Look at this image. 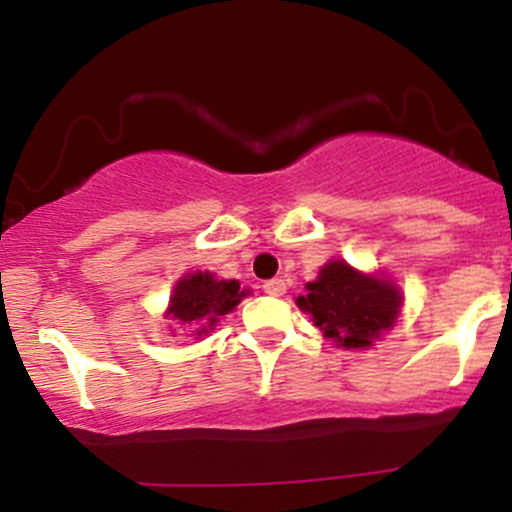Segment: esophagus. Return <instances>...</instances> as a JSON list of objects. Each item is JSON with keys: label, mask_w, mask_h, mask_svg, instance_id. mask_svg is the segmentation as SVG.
Here are the masks:
<instances>
[{"label": "esophagus", "mask_w": 512, "mask_h": 512, "mask_svg": "<svg viewBox=\"0 0 512 512\" xmlns=\"http://www.w3.org/2000/svg\"><path fill=\"white\" fill-rule=\"evenodd\" d=\"M262 291L269 296H284L286 293V281L284 279H269L262 284Z\"/></svg>", "instance_id": "esophagus-1"}]
</instances>
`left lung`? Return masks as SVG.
<instances>
[{
	"label": "left lung",
	"instance_id": "left-lung-1",
	"mask_svg": "<svg viewBox=\"0 0 512 512\" xmlns=\"http://www.w3.org/2000/svg\"><path fill=\"white\" fill-rule=\"evenodd\" d=\"M399 305L402 296L390 281L358 274L342 260L325 264L317 281L308 284V296L298 298V308L313 315L315 327L346 349L370 346L390 330Z\"/></svg>",
	"mask_w": 512,
	"mask_h": 512
}]
</instances>
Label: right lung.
<instances>
[{
	"instance_id": "right-lung-1",
	"label": "right lung",
	"mask_w": 512,
	"mask_h": 512,
	"mask_svg": "<svg viewBox=\"0 0 512 512\" xmlns=\"http://www.w3.org/2000/svg\"><path fill=\"white\" fill-rule=\"evenodd\" d=\"M243 296L245 291H240L238 281H216L214 274L204 272L187 274L185 279L175 284L168 315H173V320L182 322V325L211 327L221 315L231 313Z\"/></svg>"
}]
</instances>
